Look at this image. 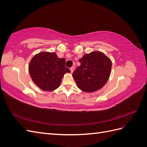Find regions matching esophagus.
I'll return each instance as SVG.
<instances>
[{
  "instance_id": "34e87169",
  "label": "esophagus",
  "mask_w": 147,
  "mask_h": 147,
  "mask_svg": "<svg viewBox=\"0 0 147 147\" xmlns=\"http://www.w3.org/2000/svg\"><path fill=\"white\" fill-rule=\"evenodd\" d=\"M74 70H75V67H72L70 68V71H71V73H73L74 72Z\"/></svg>"
}]
</instances>
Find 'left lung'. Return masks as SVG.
Instances as JSON below:
<instances>
[{
	"label": "left lung",
	"instance_id": "obj_1",
	"mask_svg": "<svg viewBox=\"0 0 147 147\" xmlns=\"http://www.w3.org/2000/svg\"><path fill=\"white\" fill-rule=\"evenodd\" d=\"M81 65L72 76L79 89L86 92L98 91L107 82L112 70V61L101 51H92L79 60Z\"/></svg>",
	"mask_w": 147,
	"mask_h": 147
}]
</instances>
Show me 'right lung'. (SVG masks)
I'll return each mask as SVG.
<instances>
[{
	"label": "right lung",
	"instance_id": "1",
	"mask_svg": "<svg viewBox=\"0 0 147 147\" xmlns=\"http://www.w3.org/2000/svg\"><path fill=\"white\" fill-rule=\"evenodd\" d=\"M65 59L59 58L54 52H41L31 59L29 72L33 82L41 90L54 91L59 88L62 78L70 70L65 66Z\"/></svg>",
	"mask_w": 147,
	"mask_h": 147
}]
</instances>
